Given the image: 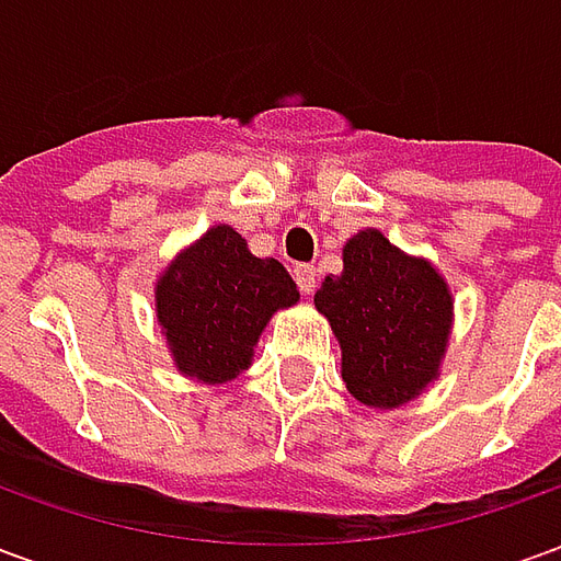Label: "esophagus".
<instances>
[{
    "label": "esophagus",
    "mask_w": 561,
    "mask_h": 561,
    "mask_svg": "<svg viewBox=\"0 0 561 561\" xmlns=\"http://www.w3.org/2000/svg\"><path fill=\"white\" fill-rule=\"evenodd\" d=\"M294 279H297V288L304 294H312L318 285V273L312 264H297L294 267Z\"/></svg>",
    "instance_id": "34e87169"
}]
</instances>
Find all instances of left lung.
I'll use <instances>...</instances> for the list:
<instances>
[{"mask_svg":"<svg viewBox=\"0 0 561 561\" xmlns=\"http://www.w3.org/2000/svg\"><path fill=\"white\" fill-rule=\"evenodd\" d=\"M342 264L316 306L342 345L345 388L364 405L397 409L438 376L450 333L447 285L373 228L345 243Z\"/></svg>","mask_w":561,"mask_h":561,"instance_id":"8db88e82","label":"left lung"}]
</instances>
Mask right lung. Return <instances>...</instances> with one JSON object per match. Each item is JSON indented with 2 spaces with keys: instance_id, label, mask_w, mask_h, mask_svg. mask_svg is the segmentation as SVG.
Returning a JSON list of instances; mask_svg holds the SVG:
<instances>
[{
  "instance_id": "right-lung-1",
  "label": "right lung",
  "mask_w": 561,
  "mask_h": 561,
  "mask_svg": "<svg viewBox=\"0 0 561 561\" xmlns=\"http://www.w3.org/2000/svg\"><path fill=\"white\" fill-rule=\"evenodd\" d=\"M297 297L279 261L255 257L240 233L216 225L161 276L156 312L180 373L221 385L243 373L270 316Z\"/></svg>"
}]
</instances>
